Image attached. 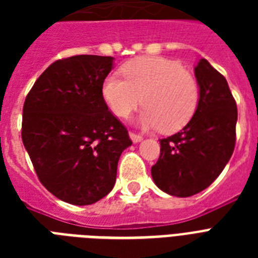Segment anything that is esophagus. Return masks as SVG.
Wrapping results in <instances>:
<instances>
[{"label": "esophagus", "mask_w": 258, "mask_h": 258, "mask_svg": "<svg viewBox=\"0 0 258 258\" xmlns=\"http://www.w3.org/2000/svg\"><path fill=\"white\" fill-rule=\"evenodd\" d=\"M130 138H131V141L134 142V143H138V142H141L142 139H143V137L142 135H139V134L134 133V131H130Z\"/></svg>", "instance_id": "34e87169"}]
</instances>
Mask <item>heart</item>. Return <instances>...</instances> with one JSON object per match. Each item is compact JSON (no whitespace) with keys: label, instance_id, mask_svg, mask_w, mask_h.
Masks as SVG:
<instances>
[{"label":"heart","instance_id":"heart-1","mask_svg":"<svg viewBox=\"0 0 258 258\" xmlns=\"http://www.w3.org/2000/svg\"><path fill=\"white\" fill-rule=\"evenodd\" d=\"M121 79L109 75L101 96L116 116L128 117L141 103L139 121L145 127L175 133L187 124L200 103V84L179 62L159 56H142L121 67Z\"/></svg>","mask_w":258,"mask_h":258}]
</instances>
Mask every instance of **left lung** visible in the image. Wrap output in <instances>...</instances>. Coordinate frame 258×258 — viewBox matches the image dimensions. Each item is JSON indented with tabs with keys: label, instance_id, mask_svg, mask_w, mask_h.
Masks as SVG:
<instances>
[{
	"label": "left lung",
	"instance_id": "obj_1",
	"mask_svg": "<svg viewBox=\"0 0 258 258\" xmlns=\"http://www.w3.org/2000/svg\"><path fill=\"white\" fill-rule=\"evenodd\" d=\"M200 103L191 120L171 137L163 138L161 155L151 175L162 191L190 197L217 179L236 146L237 105L228 82L208 60L196 67Z\"/></svg>",
	"mask_w": 258,
	"mask_h": 258
}]
</instances>
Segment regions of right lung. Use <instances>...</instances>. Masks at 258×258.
Returning a JSON list of instances; mask_svg holds the SVG:
<instances>
[{"instance_id":"obj_1","label":"right lung","mask_w":258,"mask_h":258,"mask_svg":"<svg viewBox=\"0 0 258 258\" xmlns=\"http://www.w3.org/2000/svg\"><path fill=\"white\" fill-rule=\"evenodd\" d=\"M111 56L79 54L50 64L26 95L21 138L42 186L58 200L91 205L112 190L133 142L101 96Z\"/></svg>"}]
</instances>
